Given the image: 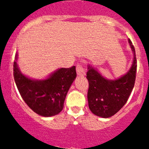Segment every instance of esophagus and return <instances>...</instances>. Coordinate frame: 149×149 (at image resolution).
<instances>
[{
    "label": "esophagus",
    "mask_w": 149,
    "mask_h": 149,
    "mask_svg": "<svg viewBox=\"0 0 149 149\" xmlns=\"http://www.w3.org/2000/svg\"><path fill=\"white\" fill-rule=\"evenodd\" d=\"M76 72H77V75L79 76H85V71H84V68L81 64H79L76 66Z\"/></svg>",
    "instance_id": "esophagus-1"
}]
</instances>
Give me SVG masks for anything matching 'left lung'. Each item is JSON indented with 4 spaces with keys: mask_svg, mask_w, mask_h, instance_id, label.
Here are the masks:
<instances>
[{
    "mask_svg": "<svg viewBox=\"0 0 149 149\" xmlns=\"http://www.w3.org/2000/svg\"><path fill=\"white\" fill-rule=\"evenodd\" d=\"M128 42L133 51V63L127 73L119 79H106L97 69L88 65L86 79L88 81V107L97 116L103 118L113 116L125 104L133 90L136 81L137 61L134 46L130 40Z\"/></svg>",
    "mask_w": 149,
    "mask_h": 149,
    "instance_id": "obj_1",
    "label": "left lung"
}]
</instances>
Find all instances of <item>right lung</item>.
<instances>
[{
    "instance_id": "obj_1",
    "label": "right lung",
    "mask_w": 149,
    "mask_h": 149,
    "mask_svg": "<svg viewBox=\"0 0 149 149\" xmlns=\"http://www.w3.org/2000/svg\"><path fill=\"white\" fill-rule=\"evenodd\" d=\"M17 54L13 63V76L24 101L38 115L51 117L62 111L70 86L76 77V67L58 69L43 80L30 79L20 71Z\"/></svg>"
}]
</instances>
